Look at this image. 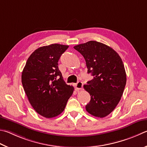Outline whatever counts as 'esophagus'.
Masks as SVG:
<instances>
[{
  "label": "esophagus",
  "mask_w": 147,
  "mask_h": 147,
  "mask_svg": "<svg viewBox=\"0 0 147 147\" xmlns=\"http://www.w3.org/2000/svg\"><path fill=\"white\" fill-rule=\"evenodd\" d=\"M83 87V84L82 82H77L76 84H75V88L76 90H79L82 89Z\"/></svg>",
  "instance_id": "obj_1"
}]
</instances>
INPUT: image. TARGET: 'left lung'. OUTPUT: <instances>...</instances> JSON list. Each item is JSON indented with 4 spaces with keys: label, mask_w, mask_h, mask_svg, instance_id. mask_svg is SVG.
Here are the masks:
<instances>
[{
    "label": "left lung",
    "mask_w": 147,
    "mask_h": 147,
    "mask_svg": "<svg viewBox=\"0 0 147 147\" xmlns=\"http://www.w3.org/2000/svg\"><path fill=\"white\" fill-rule=\"evenodd\" d=\"M74 49L84 57L87 73L93 79L84 85L90 100L86 111L98 118L113 112L119 102L127 82L123 63L113 48L96 41L77 45Z\"/></svg>",
    "instance_id": "left-lung-1"
}]
</instances>
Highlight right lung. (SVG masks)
I'll return each instance as SVG.
<instances>
[{
	"label": "right lung",
	"instance_id": "1",
	"mask_svg": "<svg viewBox=\"0 0 147 147\" xmlns=\"http://www.w3.org/2000/svg\"><path fill=\"white\" fill-rule=\"evenodd\" d=\"M65 45L53 44L38 48L30 55L22 73V84L29 103L46 118L62 113L74 87L65 84L58 62Z\"/></svg>",
	"mask_w": 147,
	"mask_h": 147
}]
</instances>
